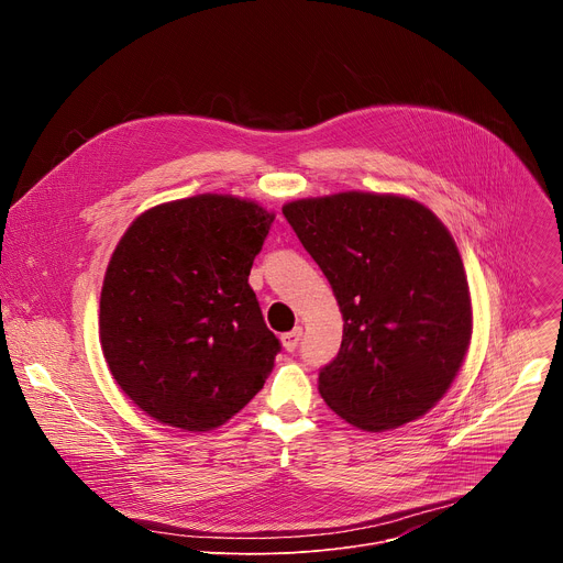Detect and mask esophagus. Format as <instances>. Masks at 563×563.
Instances as JSON below:
<instances>
[{
  "instance_id": "esophagus-1",
  "label": "esophagus",
  "mask_w": 563,
  "mask_h": 563,
  "mask_svg": "<svg viewBox=\"0 0 563 563\" xmlns=\"http://www.w3.org/2000/svg\"><path fill=\"white\" fill-rule=\"evenodd\" d=\"M300 339H302V328H294L291 332H287V334H283V336H280L283 347H285L287 352H294V350L298 347Z\"/></svg>"
}]
</instances>
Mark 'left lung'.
I'll list each match as a JSON object with an SVG mask.
<instances>
[{
	"label": "left lung",
	"mask_w": 563,
	"mask_h": 563,
	"mask_svg": "<svg viewBox=\"0 0 563 563\" xmlns=\"http://www.w3.org/2000/svg\"><path fill=\"white\" fill-rule=\"evenodd\" d=\"M283 213L343 313L318 391L350 426L385 432L428 415L459 374L472 302L448 227L421 202L369 191L291 200Z\"/></svg>",
	"instance_id": "left-lung-1"
}]
</instances>
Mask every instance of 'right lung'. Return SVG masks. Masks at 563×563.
<instances>
[{
    "instance_id": "add662e5",
    "label": "right lung",
    "mask_w": 563,
    "mask_h": 563,
    "mask_svg": "<svg viewBox=\"0 0 563 563\" xmlns=\"http://www.w3.org/2000/svg\"><path fill=\"white\" fill-rule=\"evenodd\" d=\"M274 213L200 194L140 213L100 296V343L120 389L185 432L227 423L263 389L280 343L250 287Z\"/></svg>"
}]
</instances>
